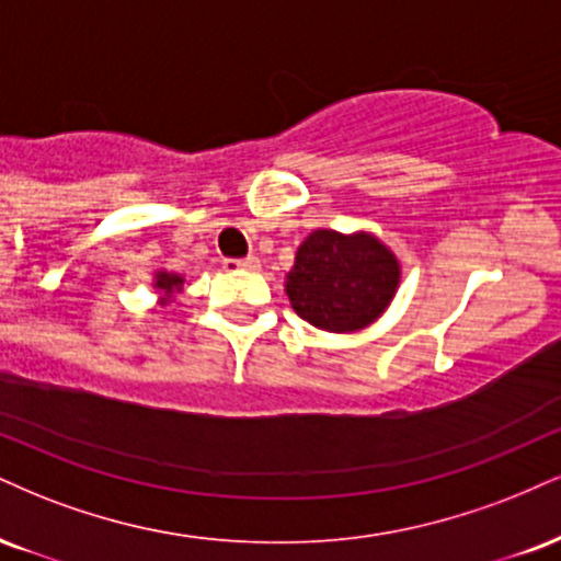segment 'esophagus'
<instances>
[{
  "mask_svg": "<svg viewBox=\"0 0 561 561\" xmlns=\"http://www.w3.org/2000/svg\"><path fill=\"white\" fill-rule=\"evenodd\" d=\"M225 268H227V272H234V268H245V272H255V268H261V261L255 259V255H248V259H227L225 261Z\"/></svg>",
  "mask_w": 561,
  "mask_h": 561,
  "instance_id": "34e87169",
  "label": "esophagus"
}]
</instances>
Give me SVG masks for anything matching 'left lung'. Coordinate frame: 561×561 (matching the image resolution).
Instances as JSON below:
<instances>
[{"mask_svg":"<svg viewBox=\"0 0 561 561\" xmlns=\"http://www.w3.org/2000/svg\"><path fill=\"white\" fill-rule=\"evenodd\" d=\"M400 287V261L370 232L313 229L295 253L287 298L302 321L323 332L366 329Z\"/></svg>","mask_w":561,"mask_h":561,"instance_id":"8db88e82","label":"left lung"}]
</instances>
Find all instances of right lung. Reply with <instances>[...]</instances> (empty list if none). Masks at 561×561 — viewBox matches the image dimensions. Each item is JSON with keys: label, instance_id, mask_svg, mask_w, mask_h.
<instances>
[{"label": "right lung", "instance_id": "add662e5", "mask_svg": "<svg viewBox=\"0 0 561 561\" xmlns=\"http://www.w3.org/2000/svg\"><path fill=\"white\" fill-rule=\"evenodd\" d=\"M182 276L180 274H170V272H157V282H153V287L159 289L161 295V306H167V302H172L174 293H180L182 289Z\"/></svg>", "mask_w": 561, "mask_h": 561}]
</instances>
